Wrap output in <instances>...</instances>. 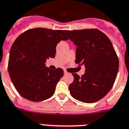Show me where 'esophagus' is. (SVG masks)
Segmentation results:
<instances>
[{
  "instance_id": "esophagus-1",
  "label": "esophagus",
  "mask_w": 129,
  "mask_h": 129,
  "mask_svg": "<svg viewBox=\"0 0 129 129\" xmlns=\"http://www.w3.org/2000/svg\"><path fill=\"white\" fill-rule=\"evenodd\" d=\"M64 74L65 75H67V74H68V72H67V71H64Z\"/></svg>"
}]
</instances>
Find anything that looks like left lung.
Instances as JSON below:
<instances>
[{
	"instance_id": "8db88e82",
	"label": "left lung",
	"mask_w": 129,
	"mask_h": 129,
	"mask_svg": "<svg viewBox=\"0 0 129 129\" xmlns=\"http://www.w3.org/2000/svg\"><path fill=\"white\" fill-rule=\"evenodd\" d=\"M77 46L75 62L85 66L81 77L73 73L69 86L73 98L85 103H94L109 92L116 79L119 59L113 44L104 33L96 29L65 31Z\"/></svg>"
}]
</instances>
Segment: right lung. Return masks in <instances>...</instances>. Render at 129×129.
Returning <instances> with one entry per match:
<instances>
[{"label": "right lung", "instance_id": "add662e5", "mask_svg": "<svg viewBox=\"0 0 129 129\" xmlns=\"http://www.w3.org/2000/svg\"><path fill=\"white\" fill-rule=\"evenodd\" d=\"M62 30L34 28L25 31L14 42L8 70L19 94L32 102L48 99L63 75L61 68L46 67V59L54 58L56 45L68 39Z\"/></svg>", "mask_w": 129, "mask_h": 129}]
</instances>
